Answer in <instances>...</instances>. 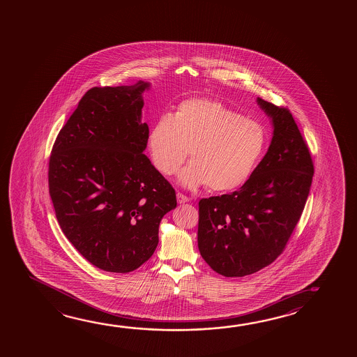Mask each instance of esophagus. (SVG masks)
Listing matches in <instances>:
<instances>
[{"mask_svg": "<svg viewBox=\"0 0 357 357\" xmlns=\"http://www.w3.org/2000/svg\"><path fill=\"white\" fill-rule=\"evenodd\" d=\"M176 200H178L179 204H184V203L189 202V198H188L187 195H184V194L176 193Z\"/></svg>", "mask_w": 357, "mask_h": 357, "instance_id": "1", "label": "esophagus"}]
</instances>
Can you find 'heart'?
<instances>
[{
  "instance_id": "obj_1",
  "label": "heart",
  "mask_w": 357,
  "mask_h": 357,
  "mask_svg": "<svg viewBox=\"0 0 357 357\" xmlns=\"http://www.w3.org/2000/svg\"><path fill=\"white\" fill-rule=\"evenodd\" d=\"M266 144L260 123L245 118L219 100H189L173 116L153 123L148 146L153 164L169 176L190 152L193 162L179 176L184 187L209 185L216 192L233 190L252 176Z\"/></svg>"
}]
</instances>
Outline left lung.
Instances as JSON below:
<instances>
[{
	"instance_id": "1",
	"label": "left lung",
	"mask_w": 357,
	"mask_h": 357,
	"mask_svg": "<svg viewBox=\"0 0 357 357\" xmlns=\"http://www.w3.org/2000/svg\"><path fill=\"white\" fill-rule=\"evenodd\" d=\"M257 102L274 127L268 152L239 190L199 202V252L227 278L254 274L284 252L314 176L309 148L290 111Z\"/></svg>"
}]
</instances>
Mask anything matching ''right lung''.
<instances>
[{
  "label": "right lung",
  "instance_id": "obj_1",
  "mask_svg": "<svg viewBox=\"0 0 357 357\" xmlns=\"http://www.w3.org/2000/svg\"><path fill=\"white\" fill-rule=\"evenodd\" d=\"M149 83L93 87L53 144L48 187L59 227L98 269L129 273L158 245L176 190L143 154L149 128L142 93Z\"/></svg>",
  "mask_w": 357,
  "mask_h": 357
}]
</instances>
